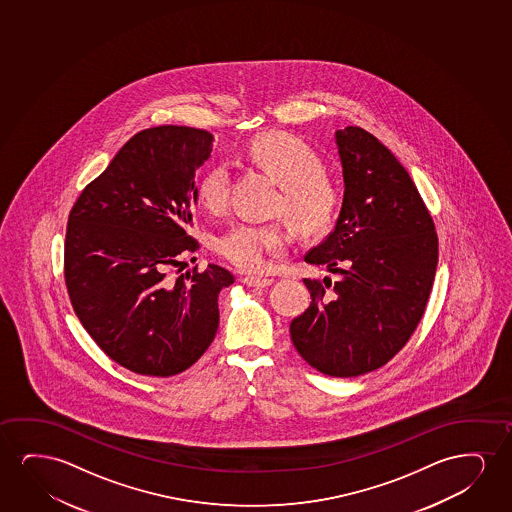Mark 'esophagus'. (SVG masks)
<instances>
[{"label": "esophagus", "instance_id": "34e87169", "mask_svg": "<svg viewBox=\"0 0 512 512\" xmlns=\"http://www.w3.org/2000/svg\"><path fill=\"white\" fill-rule=\"evenodd\" d=\"M241 283H245L248 287L264 288L273 285V278H259V276H243L239 278Z\"/></svg>", "mask_w": 512, "mask_h": 512}]
</instances>
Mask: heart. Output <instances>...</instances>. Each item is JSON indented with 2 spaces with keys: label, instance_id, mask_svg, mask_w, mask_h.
Masks as SVG:
<instances>
[{
  "label": "heart",
  "instance_id": "obj_1",
  "mask_svg": "<svg viewBox=\"0 0 512 512\" xmlns=\"http://www.w3.org/2000/svg\"><path fill=\"white\" fill-rule=\"evenodd\" d=\"M248 159L280 183L276 211L285 213L297 229L318 236L336 222L343 194L325 173V164L306 141L287 133H267L250 143ZM197 199L206 210L220 213L229 203L231 169L217 162L197 182ZM290 246V232L281 222H239L222 232L213 248L241 271L267 269V255H283Z\"/></svg>",
  "mask_w": 512,
  "mask_h": 512
}]
</instances>
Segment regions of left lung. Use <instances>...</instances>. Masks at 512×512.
Wrapping results in <instances>:
<instances>
[{
    "label": "left lung",
    "instance_id": "1",
    "mask_svg": "<svg viewBox=\"0 0 512 512\" xmlns=\"http://www.w3.org/2000/svg\"><path fill=\"white\" fill-rule=\"evenodd\" d=\"M343 208L334 231L304 260L337 280H304L309 308L290 323L295 350L316 371L355 378L390 362L420 323L439 241L411 176L357 126L336 133Z\"/></svg>",
    "mask_w": 512,
    "mask_h": 512
}]
</instances>
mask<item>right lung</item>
Masks as SVG:
<instances>
[{"label": "right lung", "mask_w": 512, "mask_h": 512, "mask_svg": "<svg viewBox=\"0 0 512 512\" xmlns=\"http://www.w3.org/2000/svg\"><path fill=\"white\" fill-rule=\"evenodd\" d=\"M204 129L159 126L134 134L73 204L64 280L78 320L113 362L168 378L196 364L215 339L224 267L171 276L197 204V168L211 155Z\"/></svg>", "instance_id": "obj_1"}]
</instances>
